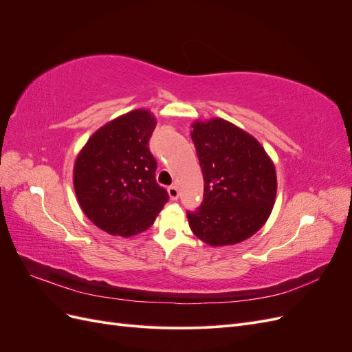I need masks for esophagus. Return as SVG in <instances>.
Here are the masks:
<instances>
[{"label": "esophagus", "mask_w": 352, "mask_h": 352, "mask_svg": "<svg viewBox=\"0 0 352 352\" xmlns=\"http://www.w3.org/2000/svg\"><path fill=\"white\" fill-rule=\"evenodd\" d=\"M167 192H168V197L172 198V199H177V198H179V189H177V186H175V185L168 186V188H167Z\"/></svg>", "instance_id": "esophagus-1"}]
</instances>
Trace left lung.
Here are the masks:
<instances>
[{"label": "left lung", "mask_w": 352, "mask_h": 352, "mask_svg": "<svg viewBox=\"0 0 352 352\" xmlns=\"http://www.w3.org/2000/svg\"><path fill=\"white\" fill-rule=\"evenodd\" d=\"M192 127L204 199L195 211L186 212L189 226L212 247L248 239L274 206V164L254 136L226 120L195 122Z\"/></svg>", "instance_id": "8db88e82"}]
</instances>
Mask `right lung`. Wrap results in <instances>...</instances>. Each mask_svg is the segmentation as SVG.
Returning a JSON list of instances; mask_svg holds the SVG:
<instances>
[{
    "label": "right lung",
    "mask_w": 352,
    "mask_h": 352,
    "mask_svg": "<svg viewBox=\"0 0 352 352\" xmlns=\"http://www.w3.org/2000/svg\"><path fill=\"white\" fill-rule=\"evenodd\" d=\"M155 124L146 110L117 117L89 138L74 163L80 208L111 235L126 238L146 230L168 201L155 180L157 162L148 145Z\"/></svg>",
    "instance_id": "add662e5"
}]
</instances>
